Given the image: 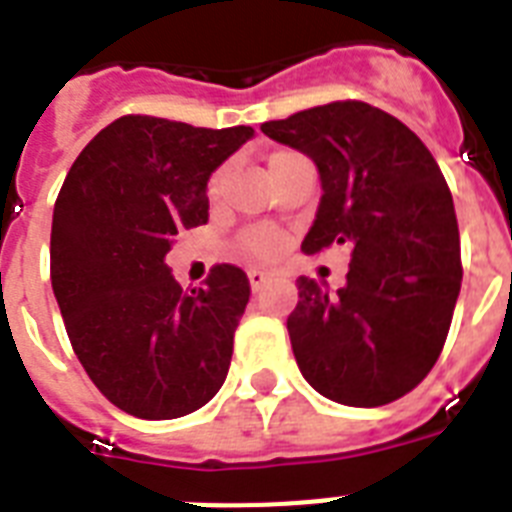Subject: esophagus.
<instances>
[{"label":"esophagus","mask_w":512,"mask_h":512,"mask_svg":"<svg viewBox=\"0 0 512 512\" xmlns=\"http://www.w3.org/2000/svg\"><path fill=\"white\" fill-rule=\"evenodd\" d=\"M247 276H249V286H252V292H260V289H263V286H265V281H268V278H270V273H268V270L252 268L247 273Z\"/></svg>","instance_id":"esophagus-1"}]
</instances>
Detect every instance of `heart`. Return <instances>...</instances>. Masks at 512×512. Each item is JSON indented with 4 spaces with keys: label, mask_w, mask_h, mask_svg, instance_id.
<instances>
[{
    "label": "heart",
    "mask_w": 512,
    "mask_h": 512,
    "mask_svg": "<svg viewBox=\"0 0 512 512\" xmlns=\"http://www.w3.org/2000/svg\"><path fill=\"white\" fill-rule=\"evenodd\" d=\"M286 155H292V152H276V155L270 157V162L281 160V157ZM218 189H220V173L213 178V184H210V191H213V194ZM278 247H281V236H278L276 231H268V228H255V231H247V234L242 236V249L255 257L273 255V252H278Z\"/></svg>",
    "instance_id": "b5f03b06"
}]
</instances>
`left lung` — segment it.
<instances>
[{
	"instance_id": "left-lung-1",
	"label": "left lung",
	"mask_w": 512,
	"mask_h": 512,
	"mask_svg": "<svg viewBox=\"0 0 512 512\" xmlns=\"http://www.w3.org/2000/svg\"><path fill=\"white\" fill-rule=\"evenodd\" d=\"M321 173L302 252L350 244L347 284L328 294L299 276L286 328L305 381L352 407L400 400L434 368L460 294L450 186L418 136L378 107L331 102L263 123Z\"/></svg>"
}]
</instances>
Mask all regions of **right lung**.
Instances as JSON below:
<instances>
[{
  "mask_svg": "<svg viewBox=\"0 0 512 512\" xmlns=\"http://www.w3.org/2000/svg\"><path fill=\"white\" fill-rule=\"evenodd\" d=\"M255 136L249 126L123 115L83 147L52 215V289L73 352L123 413L168 421L226 381L249 278L215 265L184 292L165 255L181 228L207 223V181Z\"/></svg>",
  "mask_w": 512,
  "mask_h": 512,
  "instance_id": "obj_1",
  "label": "right lung"
}]
</instances>
